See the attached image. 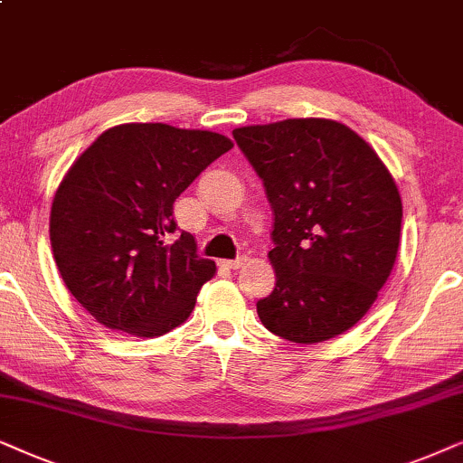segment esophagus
Listing matches in <instances>:
<instances>
[{"label": "esophagus", "instance_id": "34e87169", "mask_svg": "<svg viewBox=\"0 0 463 463\" xmlns=\"http://www.w3.org/2000/svg\"><path fill=\"white\" fill-rule=\"evenodd\" d=\"M245 262H248V258H245V256H239V258H235V260H222V267H226V269H232V270H235V269H241Z\"/></svg>", "mask_w": 463, "mask_h": 463}]
</instances>
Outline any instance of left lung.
Wrapping results in <instances>:
<instances>
[{"instance_id":"1","label":"left lung","mask_w":463,"mask_h":463,"mask_svg":"<svg viewBox=\"0 0 463 463\" xmlns=\"http://www.w3.org/2000/svg\"><path fill=\"white\" fill-rule=\"evenodd\" d=\"M232 135L275 215V288L258 300V317L300 345L343 335L366 316L396 262L402 199L390 169L368 141L328 118Z\"/></svg>"}]
</instances>
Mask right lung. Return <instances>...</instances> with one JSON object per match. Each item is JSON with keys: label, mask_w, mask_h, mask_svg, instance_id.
<instances>
[{"label": "right lung", "mask_w": 463, "mask_h": 463, "mask_svg": "<svg viewBox=\"0 0 463 463\" xmlns=\"http://www.w3.org/2000/svg\"><path fill=\"white\" fill-rule=\"evenodd\" d=\"M226 135L163 122L103 131L67 169L51 207L54 262L73 298L109 330L160 336L194 309L215 262L175 232L174 201L228 152Z\"/></svg>", "instance_id": "obj_1"}]
</instances>
